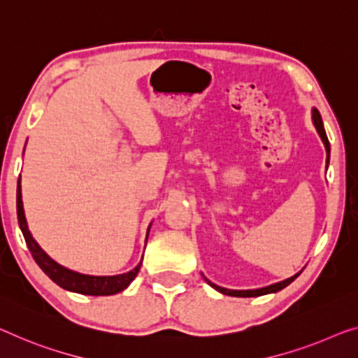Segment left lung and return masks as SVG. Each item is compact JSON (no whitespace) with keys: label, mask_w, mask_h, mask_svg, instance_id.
Masks as SVG:
<instances>
[{"label":"left lung","mask_w":358,"mask_h":358,"mask_svg":"<svg viewBox=\"0 0 358 358\" xmlns=\"http://www.w3.org/2000/svg\"><path fill=\"white\" fill-rule=\"evenodd\" d=\"M312 122L313 125H315L317 131L320 138H322L324 149H327V164L329 162V151H331V148H329V141H328V136H327V131H324V127H323V120H322V115H320V112L313 108L312 109ZM302 271V270H301ZM301 271L296 273L294 276H291V278H286L280 282H273V285L270 286H265V287H259V289H227V287H222V286H217L213 285L212 281H209L206 278L204 275V280L207 281V285H210L213 289H217L218 292H222V294H227V296H233V297H257V296H264V294H271V292H278L281 291L282 287H286L287 285H291L292 281H294L299 275H301Z\"/></svg>","instance_id":"left-lung-1"}]
</instances>
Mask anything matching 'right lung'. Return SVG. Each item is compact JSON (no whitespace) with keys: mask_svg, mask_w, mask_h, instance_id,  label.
<instances>
[{"mask_svg":"<svg viewBox=\"0 0 358 358\" xmlns=\"http://www.w3.org/2000/svg\"><path fill=\"white\" fill-rule=\"evenodd\" d=\"M17 220H19L20 231H22L25 238L27 248H29V250L31 252V257H34L35 262L38 264L40 268L45 271V273L50 276L57 286H61L62 289L78 292V294H85V296H112L127 289V287L130 286V282L136 278L138 271L141 268L143 259L135 268L127 271V273L114 275V276H94V275L78 273V271L69 270L66 266L55 262V260H52L50 255L40 248V244L35 241L29 230V225H27V218H25L24 204H22V189H20V178H19V186H17ZM151 225L148 227L146 243H148V234H149V230H151Z\"/></svg>","mask_w":358,"mask_h":358,"instance_id":"obj_1","label":"right lung"}]
</instances>
